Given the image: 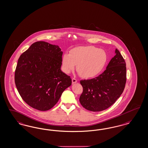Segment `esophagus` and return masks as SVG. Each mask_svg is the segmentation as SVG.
Here are the masks:
<instances>
[{
	"instance_id": "obj_1",
	"label": "esophagus",
	"mask_w": 148,
	"mask_h": 148,
	"mask_svg": "<svg viewBox=\"0 0 148 148\" xmlns=\"http://www.w3.org/2000/svg\"><path fill=\"white\" fill-rule=\"evenodd\" d=\"M77 82V80L75 79V78H74V77L72 78V82H73V84H74V83H76Z\"/></svg>"
}]
</instances>
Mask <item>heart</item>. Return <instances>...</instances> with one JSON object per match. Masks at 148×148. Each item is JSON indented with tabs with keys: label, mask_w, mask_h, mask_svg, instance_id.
Returning <instances> with one entry per match:
<instances>
[{
	"label": "heart",
	"mask_w": 148,
	"mask_h": 148,
	"mask_svg": "<svg viewBox=\"0 0 148 148\" xmlns=\"http://www.w3.org/2000/svg\"><path fill=\"white\" fill-rule=\"evenodd\" d=\"M107 60V53L104 50L93 46H80L72 49L69 55H64L62 66L64 71L68 73L77 65L80 77L90 78L102 71Z\"/></svg>",
	"instance_id": "obj_1"
}]
</instances>
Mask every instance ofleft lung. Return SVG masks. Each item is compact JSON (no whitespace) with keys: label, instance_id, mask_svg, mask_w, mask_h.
Wrapping results in <instances>:
<instances>
[{"label":"left lung","instance_id":"8db88e82","mask_svg":"<svg viewBox=\"0 0 148 148\" xmlns=\"http://www.w3.org/2000/svg\"><path fill=\"white\" fill-rule=\"evenodd\" d=\"M115 53L101 74L91 79L80 80L83 91L79 101L88 110L101 112L107 109L124 90L126 82V62L117 49Z\"/></svg>","mask_w":148,"mask_h":148}]
</instances>
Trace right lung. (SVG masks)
<instances>
[{
    "label": "right lung",
    "mask_w": 148,
    "mask_h": 148,
    "mask_svg": "<svg viewBox=\"0 0 148 148\" xmlns=\"http://www.w3.org/2000/svg\"><path fill=\"white\" fill-rule=\"evenodd\" d=\"M62 55L58 45L37 41L18 58L16 86L22 99L31 107L40 111L50 109L71 85V77L61 70Z\"/></svg>",
    "instance_id": "1"
}]
</instances>
